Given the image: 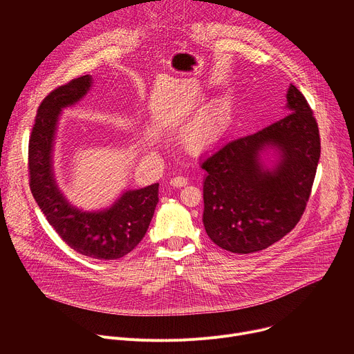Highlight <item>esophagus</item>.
Listing matches in <instances>:
<instances>
[{
	"label": "esophagus",
	"instance_id": "esophagus-1",
	"mask_svg": "<svg viewBox=\"0 0 354 354\" xmlns=\"http://www.w3.org/2000/svg\"><path fill=\"white\" fill-rule=\"evenodd\" d=\"M171 185L174 187H182V186L187 185V179L185 176H175L171 179Z\"/></svg>",
	"mask_w": 354,
	"mask_h": 354
}]
</instances>
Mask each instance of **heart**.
I'll list each match as a JSON object with an SVG mask.
<instances>
[{"label":"heart","instance_id":"b5f03b06","mask_svg":"<svg viewBox=\"0 0 354 354\" xmlns=\"http://www.w3.org/2000/svg\"><path fill=\"white\" fill-rule=\"evenodd\" d=\"M228 111L223 102H214L201 112L185 130V142L193 151L212 148L223 137Z\"/></svg>","mask_w":354,"mask_h":354}]
</instances>
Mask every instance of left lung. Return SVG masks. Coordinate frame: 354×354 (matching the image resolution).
<instances>
[{"label":"left lung","mask_w":354,"mask_h":354,"mask_svg":"<svg viewBox=\"0 0 354 354\" xmlns=\"http://www.w3.org/2000/svg\"><path fill=\"white\" fill-rule=\"evenodd\" d=\"M286 97L283 119L224 144L201 162L206 232L234 254L266 249L287 235L311 194L321 157L318 124L294 85ZM266 153L275 157L270 167Z\"/></svg>","instance_id":"8db88e82"}]
</instances>
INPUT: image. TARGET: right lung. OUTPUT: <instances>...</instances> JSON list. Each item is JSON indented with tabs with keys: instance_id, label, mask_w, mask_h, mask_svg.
<instances>
[{
	"instance_id": "1",
	"label": "right lung",
	"mask_w": 354,
	"mask_h": 354,
	"mask_svg": "<svg viewBox=\"0 0 354 354\" xmlns=\"http://www.w3.org/2000/svg\"><path fill=\"white\" fill-rule=\"evenodd\" d=\"M91 75H82L50 92L40 104L29 138V185L37 206L60 238L78 254L119 259L144 238L158 203V183L126 190L100 212H82L64 197L53 172L57 122L64 108L75 105L89 91Z\"/></svg>"
}]
</instances>
